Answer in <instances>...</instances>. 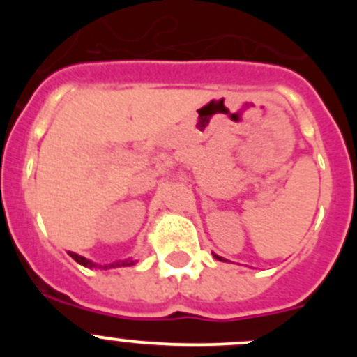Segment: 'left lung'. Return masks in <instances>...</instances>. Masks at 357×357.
I'll return each mask as SVG.
<instances>
[{
    "instance_id": "8db88e82",
    "label": "left lung",
    "mask_w": 357,
    "mask_h": 357,
    "mask_svg": "<svg viewBox=\"0 0 357 357\" xmlns=\"http://www.w3.org/2000/svg\"><path fill=\"white\" fill-rule=\"evenodd\" d=\"M214 257H216V259H220V261H225V259H222V257H218V255H214Z\"/></svg>"
}]
</instances>
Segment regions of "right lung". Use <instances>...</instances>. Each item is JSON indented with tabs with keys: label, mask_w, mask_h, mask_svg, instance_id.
Wrapping results in <instances>:
<instances>
[{
	"label": "right lung",
	"mask_w": 357,
	"mask_h": 357,
	"mask_svg": "<svg viewBox=\"0 0 357 357\" xmlns=\"http://www.w3.org/2000/svg\"><path fill=\"white\" fill-rule=\"evenodd\" d=\"M69 255H71L73 259L77 261V263H80L82 266H87V268H96V266H98L96 263H91L89 259H85V257H82V255L75 254V252H69ZM125 264H132V261H130V263H116V264H109V266H125ZM102 268H107V264H105V266H102Z\"/></svg>",
	"instance_id": "1"
}]
</instances>
